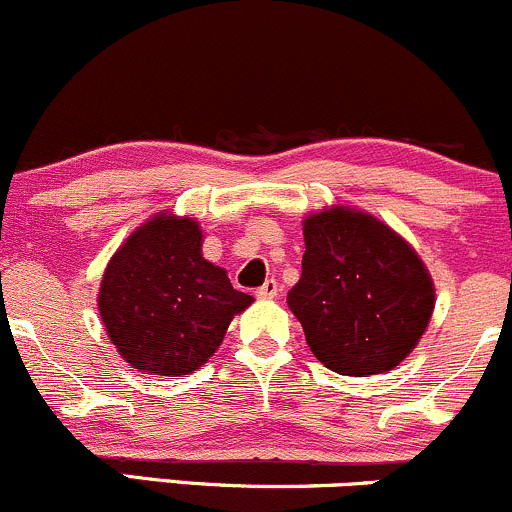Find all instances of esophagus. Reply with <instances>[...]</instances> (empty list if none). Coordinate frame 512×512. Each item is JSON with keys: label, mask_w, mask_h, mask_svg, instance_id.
Wrapping results in <instances>:
<instances>
[{"label": "esophagus", "mask_w": 512, "mask_h": 512, "mask_svg": "<svg viewBox=\"0 0 512 512\" xmlns=\"http://www.w3.org/2000/svg\"><path fill=\"white\" fill-rule=\"evenodd\" d=\"M279 294V284L274 279H267L260 289H257V299H274Z\"/></svg>", "instance_id": "1"}]
</instances>
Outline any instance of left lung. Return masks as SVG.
Segmentation results:
<instances>
[{"instance_id":"8db88e82","label":"left lung","mask_w":512,"mask_h":512,"mask_svg":"<svg viewBox=\"0 0 512 512\" xmlns=\"http://www.w3.org/2000/svg\"><path fill=\"white\" fill-rule=\"evenodd\" d=\"M304 245L287 304L311 353L353 378L400 365L434 311V282L414 247L383 220L346 206L311 213Z\"/></svg>"}]
</instances>
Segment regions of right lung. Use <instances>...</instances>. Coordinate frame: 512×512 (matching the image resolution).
Segmentation results:
<instances>
[{
    "instance_id": "right-lung-1",
    "label": "right lung",
    "mask_w": 512,
    "mask_h": 512,
    "mask_svg": "<svg viewBox=\"0 0 512 512\" xmlns=\"http://www.w3.org/2000/svg\"><path fill=\"white\" fill-rule=\"evenodd\" d=\"M201 245L198 220L159 213L107 262L100 319L132 368L169 378L193 373L218 351L233 316L252 304Z\"/></svg>"
}]
</instances>
